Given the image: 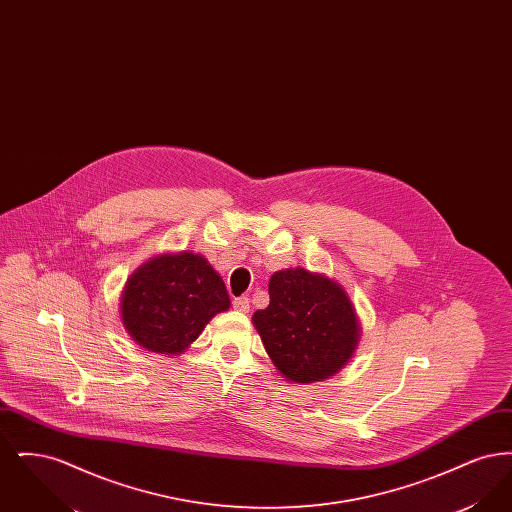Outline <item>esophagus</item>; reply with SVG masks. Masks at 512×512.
Wrapping results in <instances>:
<instances>
[{
	"mask_svg": "<svg viewBox=\"0 0 512 512\" xmlns=\"http://www.w3.org/2000/svg\"><path fill=\"white\" fill-rule=\"evenodd\" d=\"M232 307H234L236 311H240V313H247V311H249V299H247V297H236V299L232 301Z\"/></svg>",
	"mask_w": 512,
	"mask_h": 512,
	"instance_id": "34e87169",
	"label": "esophagus"
}]
</instances>
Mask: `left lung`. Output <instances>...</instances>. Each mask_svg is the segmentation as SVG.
Segmentation results:
<instances>
[{"label":"left lung","instance_id":"1","mask_svg":"<svg viewBox=\"0 0 512 512\" xmlns=\"http://www.w3.org/2000/svg\"><path fill=\"white\" fill-rule=\"evenodd\" d=\"M270 303L255 311L270 361L295 384L334 376L353 357L361 324L347 292L324 274L286 268L268 282Z\"/></svg>","mask_w":512,"mask_h":512}]
</instances>
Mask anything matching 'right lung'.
I'll return each instance as SVG.
<instances>
[{
	"label": "right lung",
	"mask_w": 512,
	"mask_h": 512,
	"mask_svg": "<svg viewBox=\"0 0 512 512\" xmlns=\"http://www.w3.org/2000/svg\"><path fill=\"white\" fill-rule=\"evenodd\" d=\"M228 307L219 272L190 251L149 259L130 274L121 297L122 324L130 338L163 355H180Z\"/></svg>",
	"instance_id": "right-lung-1"
}]
</instances>
